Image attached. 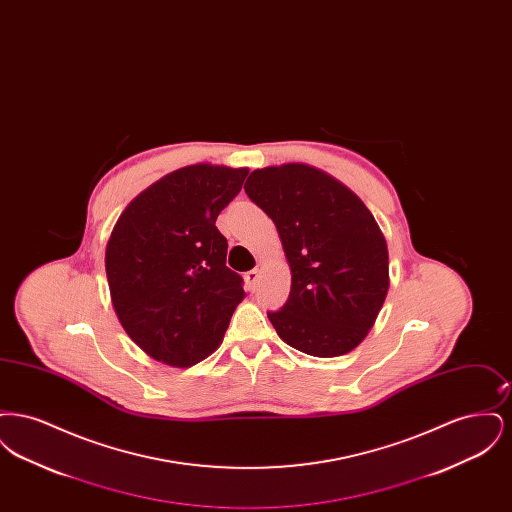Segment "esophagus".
Wrapping results in <instances>:
<instances>
[{"mask_svg": "<svg viewBox=\"0 0 512 512\" xmlns=\"http://www.w3.org/2000/svg\"><path fill=\"white\" fill-rule=\"evenodd\" d=\"M259 278H261V272H259L257 268H253V270L245 272V282H247V288H249V290H255V286H257V282H259Z\"/></svg>", "mask_w": 512, "mask_h": 512, "instance_id": "34e87169", "label": "esophagus"}]
</instances>
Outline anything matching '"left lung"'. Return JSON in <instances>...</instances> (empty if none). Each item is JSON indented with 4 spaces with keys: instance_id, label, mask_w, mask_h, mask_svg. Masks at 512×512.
<instances>
[{
    "instance_id": "obj_1",
    "label": "left lung",
    "mask_w": 512,
    "mask_h": 512,
    "mask_svg": "<svg viewBox=\"0 0 512 512\" xmlns=\"http://www.w3.org/2000/svg\"><path fill=\"white\" fill-rule=\"evenodd\" d=\"M245 194L274 222L292 290L268 313L276 334L313 357L365 340L390 288L388 244L359 195L328 172L286 163L251 172Z\"/></svg>"
}]
</instances>
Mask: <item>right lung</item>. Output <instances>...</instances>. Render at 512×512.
<instances>
[{
    "label": "right lung",
    "mask_w": 512,
    "mask_h": 512,
    "mask_svg": "<svg viewBox=\"0 0 512 512\" xmlns=\"http://www.w3.org/2000/svg\"><path fill=\"white\" fill-rule=\"evenodd\" d=\"M247 172L211 163L169 172L128 203L111 232L105 272L115 313L155 361L186 368L209 357L245 297L215 222Z\"/></svg>",
    "instance_id": "add662e5"
}]
</instances>
